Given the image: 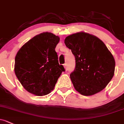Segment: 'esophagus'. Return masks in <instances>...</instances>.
I'll return each mask as SVG.
<instances>
[{"mask_svg":"<svg viewBox=\"0 0 124 124\" xmlns=\"http://www.w3.org/2000/svg\"><path fill=\"white\" fill-rule=\"evenodd\" d=\"M63 66H64V68L66 70H67V66H66V63H65V64L63 65Z\"/></svg>","mask_w":124,"mask_h":124,"instance_id":"obj_1","label":"esophagus"}]
</instances>
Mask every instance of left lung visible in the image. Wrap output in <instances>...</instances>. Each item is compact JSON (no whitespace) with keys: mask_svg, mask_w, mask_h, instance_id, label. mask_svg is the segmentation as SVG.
<instances>
[{"mask_svg":"<svg viewBox=\"0 0 124 124\" xmlns=\"http://www.w3.org/2000/svg\"><path fill=\"white\" fill-rule=\"evenodd\" d=\"M65 44L75 58V68L70 74L75 89L86 96L103 90L114 77L115 67L105 43L96 36L79 32L66 37Z\"/></svg>","mask_w":124,"mask_h":124,"instance_id":"obj_1","label":"left lung"}]
</instances>
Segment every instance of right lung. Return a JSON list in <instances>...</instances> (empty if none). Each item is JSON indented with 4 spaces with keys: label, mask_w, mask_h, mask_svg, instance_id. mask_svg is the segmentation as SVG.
<instances>
[{
    "label": "right lung",
    "mask_w": 124,
    "mask_h": 124,
    "mask_svg": "<svg viewBox=\"0 0 124 124\" xmlns=\"http://www.w3.org/2000/svg\"><path fill=\"white\" fill-rule=\"evenodd\" d=\"M59 40L53 33L43 32L27 41L16 53L15 75L29 93L39 96L49 94L65 71L55 51Z\"/></svg>",
    "instance_id": "right-lung-1"
}]
</instances>
